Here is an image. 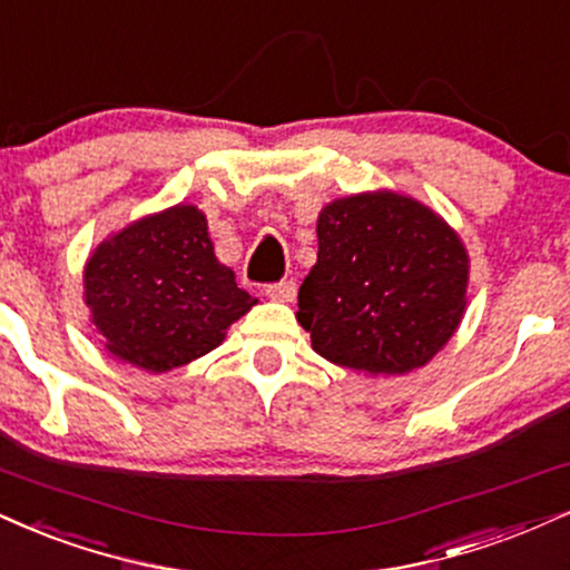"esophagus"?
<instances>
[{
  "label": "esophagus",
  "instance_id": "34e87169",
  "mask_svg": "<svg viewBox=\"0 0 570 570\" xmlns=\"http://www.w3.org/2000/svg\"><path fill=\"white\" fill-rule=\"evenodd\" d=\"M266 296L272 301H279V304H291L296 298V283L293 279H279V283L266 285Z\"/></svg>",
  "mask_w": 570,
  "mask_h": 570
}]
</instances>
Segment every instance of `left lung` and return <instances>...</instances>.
<instances>
[{"label": "left lung", "instance_id": "1", "mask_svg": "<svg viewBox=\"0 0 570 570\" xmlns=\"http://www.w3.org/2000/svg\"><path fill=\"white\" fill-rule=\"evenodd\" d=\"M317 264L298 291V322L327 362L404 375L446 346L468 291L456 232L406 195L333 200L317 219Z\"/></svg>", "mask_w": 570, "mask_h": 570}]
</instances>
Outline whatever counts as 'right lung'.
<instances>
[{
  "instance_id": "right-lung-1",
  "label": "right lung",
  "mask_w": 570,
  "mask_h": 570,
  "mask_svg": "<svg viewBox=\"0 0 570 570\" xmlns=\"http://www.w3.org/2000/svg\"><path fill=\"white\" fill-rule=\"evenodd\" d=\"M83 298L105 348L147 372H166L214 351L256 298L214 253L195 206L145 216L97 245Z\"/></svg>"
}]
</instances>
